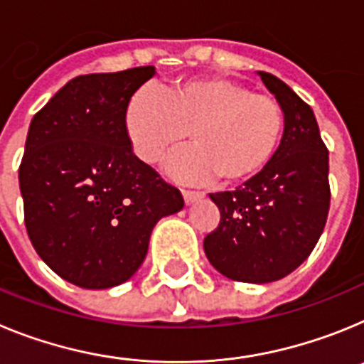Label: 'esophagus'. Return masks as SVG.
<instances>
[{"instance_id": "34e87169", "label": "esophagus", "mask_w": 364, "mask_h": 364, "mask_svg": "<svg viewBox=\"0 0 364 364\" xmlns=\"http://www.w3.org/2000/svg\"><path fill=\"white\" fill-rule=\"evenodd\" d=\"M182 197H184L186 204H191L193 200H197V198L204 197V193H200V191H191V189H182Z\"/></svg>"}]
</instances>
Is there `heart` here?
Here are the masks:
<instances>
[{
  "label": "heart",
  "instance_id": "obj_1",
  "mask_svg": "<svg viewBox=\"0 0 364 364\" xmlns=\"http://www.w3.org/2000/svg\"><path fill=\"white\" fill-rule=\"evenodd\" d=\"M131 149L154 166L189 136L169 173L188 182L237 186L266 169L284 136L286 118L273 96L222 76L176 80L160 95L140 89L125 107Z\"/></svg>",
  "mask_w": 364,
  "mask_h": 364
}]
</instances>
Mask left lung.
<instances>
[{
    "instance_id": "left-lung-1",
    "label": "left lung",
    "mask_w": 364,
    "mask_h": 364,
    "mask_svg": "<svg viewBox=\"0 0 364 364\" xmlns=\"http://www.w3.org/2000/svg\"><path fill=\"white\" fill-rule=\"evenodd\" d=\"M284 111L277 154L235 191L211 193L220 222L205 235L215 269L239 282H273L308 259L330 210L328 149L310 105L282 80L259 73Z\"/></svg>"
}]
</instances>
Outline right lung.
<instances>
[{
    "mask_svg": "<svg viewBox=\"0 0 364 364\" xmlns=\"http://www.w3.org/2000/svg\"><path fill=\"white\" fill-rule=\"evenodd\" d=\"M153 65L83 74L34 114L19 164L25 228L54 273L104 290L134 275L154 224L184 208L175 186L133 153L131 96Z\"/></svg>",
    "mask_w": 364,
    "mask_h": 364,
    "instance_id": "add662e5",
    "label": "right lung"
}]
</instances>
